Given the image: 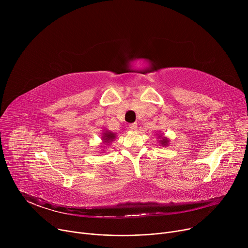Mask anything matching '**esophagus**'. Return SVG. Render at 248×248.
<instances>
[{"label":"esophagus","mask_w":248,"mask_h":248,"mask_svg":"<svg viewBox=\"0 0 248 248\" xmlns=\"http://www.w3.org/2000/svg\"><path fill=\"white\" fill-rule=\"evenodd\" d=\"M129 129H130V130H133V131L136 130V129H137V124H136V123L130 124H129Z\"/></svg>","instance_id":"esophagus-1"}]
</instances>
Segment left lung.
<instances>
[{
    "label": "left lung",
    "mask_w": 248,
    "mask_h": 248,
    "mask_svg": "<svg viewBox=\"0 0 248 248\" xmlns=\"http://www.w3.org/2000/svg\"><path fill=\"white\" fill-rule=\"evenodd\" d=\"M160 143H161L163 146H167V145L169 144V139H168L167 137H161Z\"/></svg>",
    "instance_id": "8db88e82"
}]
</instances>
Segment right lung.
I'll return each instance as SVG.
<instances>
[{"mask_svg":"<svg viewBox=\"0 0 248 248\" xmlns=\"http://www.w3.org/2000/svg\"><path fill=\"white\" fill-rule=\"evenodd\" d=\"M115 138H116V133H113V132L110 131V130H105V131L103 132L102 140H103V142L106 143V144L111 143Z\"/></svg>","mask_w":248,"mask_h":248,"instance_id":"right-lung-1","label":"right lung"}]
</instances>
